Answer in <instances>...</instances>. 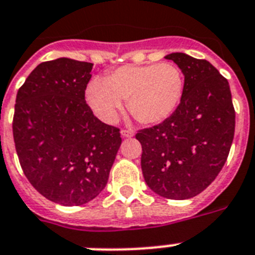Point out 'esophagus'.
Masks as SVG:
<instances>
[{
  "instance_id": "34e87169",
  "label": "esophagus",
  "mask_w": 255,
  "mask_h": 255,
  "mask_svg": "<svg viewBox=\"0 0 255 255\" xmlns=\"http://www.w3.org/2000/svg\"><path fill=\"white\" fill-rule=\"evenodd\" d=\"M121 134H122V137H124V138L133 137V132L128 131V129H122Z\"/></svg>"
}]
</instances>
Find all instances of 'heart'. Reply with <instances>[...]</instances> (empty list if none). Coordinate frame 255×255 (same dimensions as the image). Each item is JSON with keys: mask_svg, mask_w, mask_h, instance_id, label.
<instances>
[{"mask_svg": "<svg viewBox=\"0 0 255 255\" xmlns=\"http://www.w3.org/2000/svg\"><path fill=\"white\" fill-rule=\"evenodd\" d=\"M185 76L174 64L123 65L86 86V102L103 122L113 123L127 101L128 111L144 126H156L174 114L183 97Z\"/></svg>", "mask_w": 255, "mask_h": 255, "instance_id": "obj_1", "label": "heart"}]
</instances>
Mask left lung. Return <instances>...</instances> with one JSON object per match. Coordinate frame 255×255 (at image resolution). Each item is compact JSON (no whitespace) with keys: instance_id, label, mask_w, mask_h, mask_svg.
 I'll list each match as a JSON object with an SVG mask.
<instances>
[{"instance_id":"left-lung-1","label":"left lung","mask_w":255,"mask_h":255,"mask_svg":"<svg viewBox=\"0 0 255 255\" xmlns=\"http://www.w3.org/2000/svg\"><path fill=\"white\" fill-rule=\"evenodd\" d=\"M185 90L169 119L136 133L146 185L162 198H194L215 181L228 158L236 113L227 78L207 60L170 53Z\"/></svg>"}]
</instances>
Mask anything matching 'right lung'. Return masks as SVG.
Listing matches in <instances>:
<instances>
[{
  "label": "right lung",
  "mask_w": 255,
  "mask_h": 255,
  "mask_svg": "<svg viewBox=\"0 0 255 255\" xmlns=\"http://www.w3.org/2000/svg\"><path fill=\"white\" fill-rule=\"evenodd\" d=\"M93 64H39L18 90L13 136L20 166L36 191L61 206L102 192L121 148L119 128L94 117L85 101Z\"/></svg>",
  "instance_id": "1"
}]
</instances>
